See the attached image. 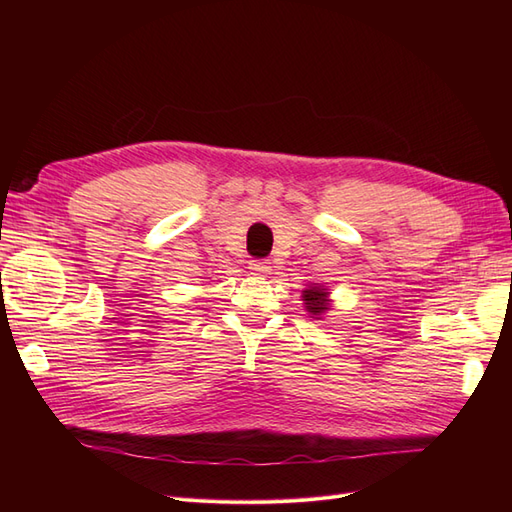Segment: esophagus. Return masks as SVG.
<instances>
[{"label": "esophagus", "instance_id": "1", "mask_svg": "<svg viewBox=\"0 0 512 512\" xmlns=\"http://www.w3.org/2000/svg\"><path fill=\"white\" fill-rule=\"evenodd\" d=\"M250 271L254 275H269L271 273V262L269 260H250Z\"/></svg>", "mask_w": 512, "mask_h": 512}]
</instances>
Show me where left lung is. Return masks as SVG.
<instances>
[{
  "instance_id": "8db88e82",
  "label": "left lung",
  "mask_w": 512,
  "mask_h": 512,
  "mask_svg": "<svg viewBox=\"0 0 512 512\" xmlns=\"http://www.w3.org/2000/svg\"><path fill=\"white\" fill-rule=\"evenodd\" d=\"M303 301L312 318H320L329 309V290L318 284L309 286L307 290H303Z\"/></svg>"
}]
</instances>
